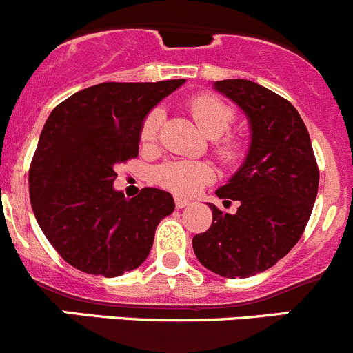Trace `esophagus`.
<instances>
[{"label":"esophagus","mask_w":353,"mask_h":353,"mask_svg":"<svg viewBox=\"0 0 353 353\" xmlns=\"http://www.w3.org/2000/svg\"><path fill=\"white\" fill-rule=\"evenodd\" d=\"M190 204V202L187 201V199H181V197H175V205H176V209H183V208H187V205Z\"/></svg>","instance_id":"esophagus-1"}]
</instances>
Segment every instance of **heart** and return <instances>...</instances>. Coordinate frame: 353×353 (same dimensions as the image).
Masks as SVG:
<instances>
[{
    "label": "heart",
    "instance_id": "heart-1",
    "mask_svg": "<svg viewBox=\"0 0 353 353\" xmlns=\"http://www.w3.org/2000/svg\"><path fill=\"white\" fill-rule=\"evenodd\" d=\"M190 113L195 123L209 139H219L228 132L235 120V113L228 104L219 101L218 97L202 94L190 101ZM165 121L163 108H154L149 111L141 127V144L149 148L154 145ZM219 156L225 161H239L242 156V148L233 139H221L216 145ZM156 180L168 190L180 195H190L204 185L214 180V172L205 163L197 161H168L156 170Z\"/></svg>",
    "mask_w": 353,
    "mask_h": 353
}]
</instances>
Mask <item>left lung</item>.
<instances>
[{
  "instance_id": "left-lung-1",
  "label": "left lung",
  "mask_w": 353,
  "mask_h": 353,
  "mask_svg": "<svg viewBox=\"0 0 353 353\" xmlns=\"http://www.w3.org/2000/svg\"><path fill=\"white\" fill-rule=\"evenodd\" d=\"M212 89L242 110L250 141L240 168L216 190L219 199L239 201V209L230 214L208 204L212 225L194 236L192 247L212 273L249 278L299 242L316 202L319 170L309 132L287 99L245 79L218 80Z\"/></svg>"
}]
</instances>
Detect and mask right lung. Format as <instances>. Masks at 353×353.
I'll return each mask as SVG.
<instances>
[{
	"label": "right lung",
	"mask_w": 353,
	"mask_h": 353,
	"mask_svg": "<svg viewBox=\"0 0 353 353\" xmlns=\"http://www.w3.org/2000/svg\"><path fill=\"white\" fill-rule=\"evenodd\" d=\"M183 83H97L48 117L29 172L30 204L51 245L77 270L114 278L148 259L175 201L154 187L125 197L113 187L114 166L139 154L144 118Z\"/></svg>",
	"instance_id": "obj_1"
}]
</instances>
